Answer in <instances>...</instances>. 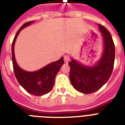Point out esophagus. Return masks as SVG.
<instances>
[{"label":"esophagus","mask_w":125,"mask_h":125,"mask_svg":"<svg viewBox=\"0 0 125 125\" xmlns=\"http://www.w3.org/2000/svg\"><path fill=\"white\" fill-rule=\"evenodd\" d=\"M63 59H64V62L65 63H68L69 62V60H70V57L69 56H67V55H65V56H63Z\"/></svg>","instance_id":"1"}]
</instances>
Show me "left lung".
Here are the masks:
<instances>
[{"label":"left lung","mask_w":125,"mask_h":125,"mask_svg":"<svg viewBox=\"0 0 125 125\" xmlns=\"http://www.w3.org/2000/svg\"><path fill=\"white\" fill-rule=\"evenodd\" d=\"M104 40L103 56L96 65L84 66L72 59L69 79L74 88L85 94L92 93L102 87L112 73L115 60V45L110 33L104 26L98 24Z\"/></svg>","instance_id":"left-lung-1"}]
</instances>
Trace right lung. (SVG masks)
<instances>
[{
	"mask_svg": "<svg viewBox=\"0 0 125 125\" xmlns=\"http://www.w3.org/2000/svg\"><path fill=\"white\" fill-rule=\"evenodd\" d=\"M33 21L24 23L15 34L11 46V58L15 76L21 86L30 94L36 96L45 95L52 90L54 85L55 77L61 67L63 65V58L54 62L40 70L34 72H28L21 69L17 63L14 54V45L16 38L21 30L31 24Z\"/></svg>",
	"mask_w": 125,
	"mask_h": 125,
	"instance_id": "add662e5",
	"label": "right lung"
}]
</instances>
